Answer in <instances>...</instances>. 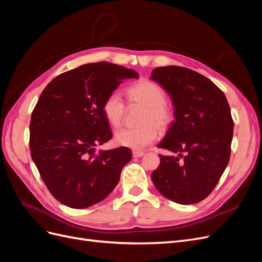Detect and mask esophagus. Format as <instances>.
Instances as JSON below:
<instances>
[{"label": "esophagus", "instance_id": "obj_1", "mask_svg": "<svg viewBox=\"0 0 262 262\" xmlns=\"http://www.w3.org/2000/svg\"><path fill=\"white\" fill-rule=\"evenodd\" d=\"M144 155V152H142V150H133L132 152V156L133 157H141V156H143Z\"/></svg>", "mask_w": 262, "mask_h": 262}]
</instances>
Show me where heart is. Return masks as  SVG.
Wrapping results in <instances>:
<instances>
[{"mask_svg": "<svg viewBox=\"0 0 262 262\" xmlns=\"http://www.w3.org/2000/svg\"><path fill=\"white\" fill-rule=\"evenodd\" d=\"M128 98L132 106L144 108L137 129H122L115 134L119 146L140 150L152 144L157 138V130L165 131L172 121V113L166 105V94L162 87L148 80H142L128 90ZM102 113L108 123L118 128L125 114V104L118 92L110 93L102 104Z\"/></svg>", "mask_w": 262, "mask_h": 262, "instance_id": "obj_1", "label": "heart"}]
</instances>
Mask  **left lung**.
I'll return each instance as SVG.
<instances>
[{
	"label": "left lung",
	"instance_id": "1",
	"mask_svg": "<svg viewBox=\"0 0 262 262\" xmlns=\"http://www.w3.org/2000/svg\"><path fill=\"white\" fill-rule=\"evenodd\" d=\"M150 78L175 108V120L157 145L175 155H160L152 181L173 202L198 203L215 188L231 156L234 122L227 99L208 77L187 68H156Z\"/></svg>",
	"mask_w": 262,
	"mask_h": 262
}]
</instances>
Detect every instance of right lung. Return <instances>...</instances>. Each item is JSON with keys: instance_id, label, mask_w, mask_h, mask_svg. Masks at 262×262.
<instances>
[{"instance_id": "1", "label": "right lung", "mask_w": 262, "mask_h": 262, "mask_svg": "<svg viewBox=\"0 0 262 262\" xmlns=\"http://www.w3.org/2000/svg\"><path fill=\"white\" fill-rule=\"evenodd\" d=\"M134 70L109 62L89 63L57 76L46 86L30 119V154L50 193L62 204L85 209L117 186L128 147L95 153L113 138L102 104Z\"/></svg>"}]
</instances>
